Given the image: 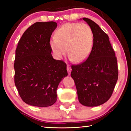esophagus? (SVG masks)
I'll use <instances>...</instances> for the list:
<instances>
[{"mask_svg": "<svg viewBox=\"0 0 131 131\" xmlns=\"http://www.w3.org/2000/svg\"><path fill=\"white\" fill-rule=\"evenodd\" d=\"M67 70H68V74L69 75H70L71 73V72H72V68H71L70 66L69 65H67Z\"/></svg>", "mask_w": 131, "mask_h": 131, "instance_id": "34e87169", "label": "esophagus"}]
</instances>
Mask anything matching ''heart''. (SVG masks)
<instances>
[{
  "instance_id": "heart-1",
  "label": "heart",
  "mask_w": 131,
  "mask_h": 131,
  "mask_svg": "<svg viewBox=\"0 0 131 131\" xmlns=\"http://www.w3.org/2000/svg\"><path fill=\"white\" fill-rule=\"evenodd\" d=\"M94 46L92 29L85 24L66 23L50 40V46L55 56L61 58L67 52L75 62H81L89 57Z\"/></svg>"
}]
</instances>
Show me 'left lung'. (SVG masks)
Returning <instances> with one entry per match:
<instances>
[{"instance_id":"obj_1","label":"left lung","mask_w":131,"mask_h":131,"mask_svg":"<svg viewBox=\"0 0 131 131\" xmlns=\"http://www.w3.org/2000/svg\"><path fill=\"white\" fill-rule=\"evenodd\" d=\"M83 19L92 29L94 46L87 60L72 66L71 77L74 81L80 103L94 107L105 103L112 96L118 80V66L107 35L91 19Z\"/></svg>"}]
</instances>
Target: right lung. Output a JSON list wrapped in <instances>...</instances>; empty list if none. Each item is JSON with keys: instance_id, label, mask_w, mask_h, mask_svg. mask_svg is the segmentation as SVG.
<instances>
[{"instance_id": "right-lung-1", "label": "right lung", "mask_w": 131, "mask_h": 131, "mask_svg": "<svg viewBox=\"0 0 131 131\" xmlns=\"http://www.w3.org/2000/svg\"><path fill=\"white\" fill-rule=\"evenodd\" d=\"M55 22H38L26 29L18 43L14 64L15 85L29 105L48 107L57 100V90L68 76L66 64L53 58L50 37Z\"/></svg>"}]
</instances>
